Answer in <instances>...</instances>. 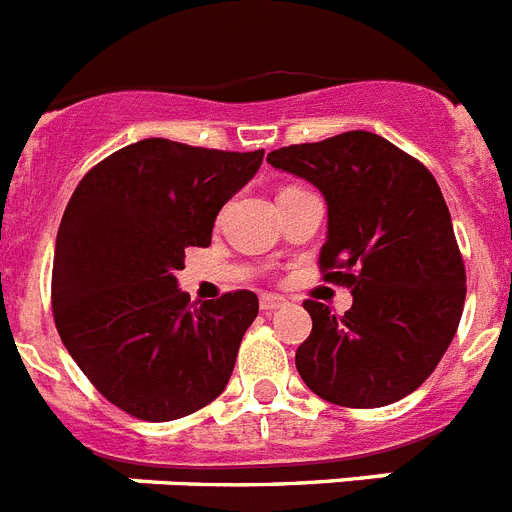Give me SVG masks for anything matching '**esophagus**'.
<instances>
[{"mask_svg":"<svg viewBox=\"0 0 512 512\" xmlns=\"http://www.w3.org/2000/svg\"><path fill=\"white\" fill-rule=\"evenodd\" d=\"M286 306V299H281V296H270V293H265L260 299V309L265 311V314H270V311L275 309H283Z\"/></svg>","mask_w":512,"mask_h":512,"instance_id":"obj_1","label":"esophagus"}]
</instances>
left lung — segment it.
<instances>
[{
    "instance_id": "1",
    "label": "left lung",
    "mask_w": 512,
    "mask_h": 512,
    "mask_svg": "<svg viewBox=\"0 0 512 512\" xmlns=\"http://www.w3.org/2000/svg\"><path fill=\"white\" fill-rule=\"evenodd\" d=\"M268 162L322 190L319 270L353 291L342 317L304 301L311 335L296 350L301 379L340 407L399 402L441 363L464 311V257L438 182L371 131L283 146Z\"/></svg>"
}]
</instances>
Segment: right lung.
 Returning <instances> with one entry per match:
<instances>
[{"label":"right lung","mask_w":512,"mask_h":512,"mask_svg":"<svg viewBox=\"0 0 512 512\" xmlns=\"http://www.w3.org/2000/svg\"><path fill=\"white\" fill-rule=\"evenodd\" d=\"M262 154L144 139L95 164L71 195L53 255V322L118 410L177 420L229 384L257 296L190 304L175 273L188 247L211 244L221 206L255 177Z\"/></svg>","instance_id":"right-lung-1"}]
</instances>
